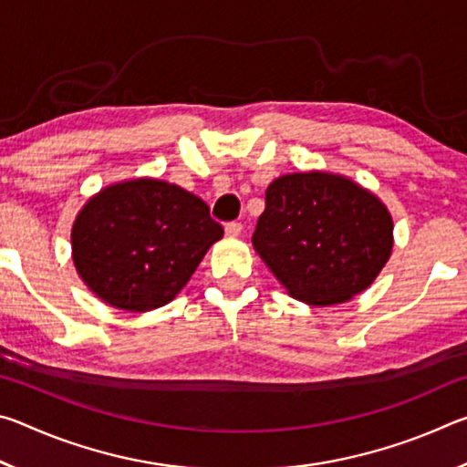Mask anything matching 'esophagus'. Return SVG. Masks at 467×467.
<instances>
[{
  "mask_svg": "<svg viewBox=\"0 0 467 467\" xmlns=\"http://www.w3.org/2000/svg\"><path fill=\"white\" fill-rule=\"evenodd\" d=\"M224 231H226L228 236H239L241 231H243V224L241 223H228L224 226Z\"/></svg>",
  "mask_w": 467,
  "mask_h": 467,
  "instance_id": "34e87169",
  "label": "esophagus"
}]
</instances>
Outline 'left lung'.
<instances>
[{
  "instance_id": "left-lung-1",
  "label": "left lung",
  "mask_w": 467,
  "mask_h": 467,
  "mask_svg": "<svg viewBox=\"0 0 467 467\" xmlns=\"http://www.w3.org/2000/svg\"><path fill=\"white\" fill-rule=\"evenodd\" d=\"M253 247L292 298L342 305L389 262L393 218L357 181L327 171L288 172L265 189Z\"/></svg>"
}]
</instances>
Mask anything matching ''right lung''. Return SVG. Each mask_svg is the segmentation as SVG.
Masks as SVG:
<instances>
[{
  "label": "right lung",
  "instance_id": "obj_1",
  "mask_svg": "<svg viewBox=\"0 0 467 467\" xmlns=\"http://www.w3.org/2000/svg\"><path fill=\"white\" fill-rule=\"evenodd\" d=\"M224 228L208 203L169 181L102 187L72 224L76 272L102 303L128 313L169 305Z\"/></svg>",
  "mask_w": 467,
  "mask_h": 467
}]
</instances>
